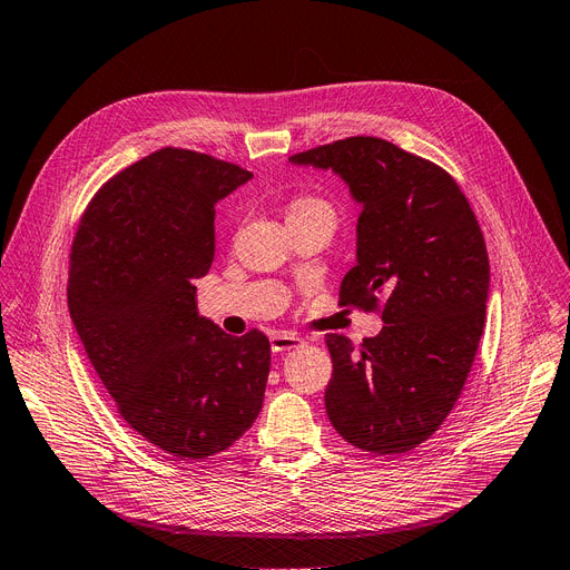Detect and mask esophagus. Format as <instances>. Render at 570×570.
Masks as SVG:
<instances>
[{
    "label": "esophagus",
    "instance_id": "1",
    "mask_svg": "<svg viewBox=\"0 0 570 570\" xmlns=\"http://www.w3.org/2000/svg\"><path fill=\"white\" fill-rule=\"evenodd\" d=\"M302 343H304V338L296 336V334H287V332L271 334V350H274V352H287V350L299 347Z\"/></svg>",
    "mask_w": 570,
    "mask_h": 570
}]
</instances>
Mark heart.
Wrapping results in <instances>:
<instances>
[{
	"instance_id": "b5f03b06",
	"label": "heart",
	"mask_w": 570,
	"mask_h": 570,
	"mask_svg": "<svg viewBox=\"0 0 570 570\" xmlns=\"http://www.w3.org/2000/svg\"><path fill=\"white\" fill-rule=\"evenodd\" d=\"M302 215H330V218H334V206L322 197L304 195V197H296L289 204L287 218H302Z\"/></svg>"
}]
</instances>
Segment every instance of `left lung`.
<instances>
[{"label": "left lung", "mask_w": 570, "mask_h": 570, "mask_svg": "<svg viewBox=\"0 0 570 570\" xmlns=\"http://www.w3.org/2000/svg\"><path fill=\"white\" fill-rule=\"evenodd\" d=\"M332 169L362 206L357 264L341 306L383 313L360 347L327 334L324 392L332 426L360 450L401 454L424 443L464 390L484 327L490 257L454 178L375 137H350L289 157Z\"/></svg>", "instance_id": "8db88e82"}]
</instances>
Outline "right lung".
Segmentation results:
<instances>
[{
    "instance_id": "1",
    "label": "right lung",
    "mask_w": 570,
    "mask_h": 570,
    "mask_svg": "<svg viewBox=\"0 0 570 570\" xmlns=\"http://www.w3.org/2000/svg\"><path fill=\"white\" fill-rule=\"evenodd\" d=\"M250 171L161 148L99 187L80 218L67 302L122 420L178 459L227 450L257 420L268 338L229 336L197 311L215 253V204Z\"/></svg>"
}]
</instances>
